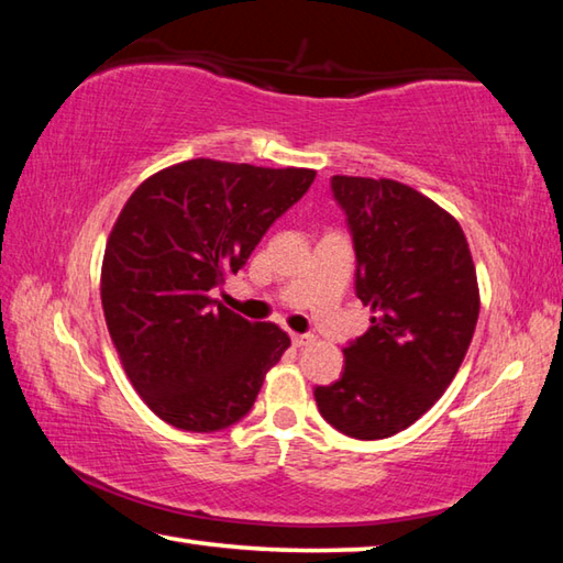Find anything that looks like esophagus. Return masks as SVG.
I'll list each match as a JSON object with an SVG mask.
<instances>
[{"mask_svg": "<svg viewBox=\"0 0 563 563\" xmlns=\"http://www.w3.org/2000/svg\"><path fill=\"white\" fill-rule=\"evenodd\" d=\"M290 340H292L295 347H305V345H310V342L316 340V338H312V335H300V332H290Z\"/></svg>", "mask_w": 563, "mask_h": 563, "instance_id": "esophagus-1", "label": "esophagus"}]
</instances>
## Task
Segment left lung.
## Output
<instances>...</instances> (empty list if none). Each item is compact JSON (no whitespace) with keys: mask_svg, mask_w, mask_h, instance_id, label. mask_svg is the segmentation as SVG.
Instances as JSON below:
<instances>
[{"mask_svg":"<svg viewBox=\"0 0 563 563\" xmlns=\"http://www.w3.org/2000/svg\"><path fill=\"white\" fill-rule=\"evenodd\" d=\"M355 245V292L369 330L342 350L345 373L316 387L320 415L355 440L417 422L460 369L479 318V288L460 223L389 178L332 176Z\"/></svg>","mask_w":563,"mask_h":563,"instance_id":"left-lung-1","label":"left lung"}]
</instances>
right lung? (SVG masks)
I'll use <instances>...</instances> for the list:
<instances>
[{"label":"right lung","instance_id":"right-lung-1","mask_svg":"<svg viewBox=\"0 0 563 563\" xmlns=\"http://www.w3.org/2000/svg\"><path fill=\"white\" fill-rule=\"evenodd\" d=\"M312 180L310 168L194 158L146 178L121 208L101 265L103 318L133 389L164 422L218 432L251 412L290 338L211 290Z\"/></svg>","mask_w":563,"mask_h":563}]
</instances>
